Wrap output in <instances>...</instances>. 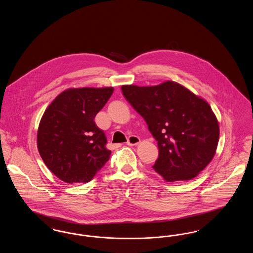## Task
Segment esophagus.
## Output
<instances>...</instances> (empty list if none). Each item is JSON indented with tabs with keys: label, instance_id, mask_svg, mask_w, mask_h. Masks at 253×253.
I'll return each instance as SVG.
<instances>
[{
	"label": "esophagus",
	"instance_id": "esophagus-1",
	"mask_svg": "<svg viewBox=\"0 0 253 253\" xmlns=\"http://www.w3.org/2000/svg\"><path fill=\"white\" fill-rule=\"evenodd\" d=\"M140 142V138L136 135H131L129 136L128 140H127V145L129 146H134V145H137Z\"/></svg>",
	"mask_w": 253,
	"mask_h": 253
}]
</instances>
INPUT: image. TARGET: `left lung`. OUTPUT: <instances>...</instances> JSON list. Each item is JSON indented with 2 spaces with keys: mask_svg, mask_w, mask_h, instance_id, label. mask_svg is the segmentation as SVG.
I'll use <instances>...</instances> for the list:
<instances>
[{
  "mask_svg": "<svg viewBox=\"0 0 253 253\" xmlns=\"http://www.w3.org/2000/svg\"><path fill=\"white\" fill-rule=\"evenodd\" d=\"M122 94L157 141L154 169L168 182L190 180L211 161L219 140L208 102L174 82L149 87L123 85Z\"/></svg>",
  "mask_w": 253,
  "mask_h": 253,
  "instance_id": "8db88e82",
  "label": "left lung"
}]
</instances>
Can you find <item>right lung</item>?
<instances>
[{"label":"right lung","mask_w":253,"mask_h":253,"mask_svg":"<svg viewBox=\"0 0 253 253\" xmlns=\"http://www.w3.org/2000/svg\"><path fill=\"white\" fill-rule=\"evenodd\" d=\"M113 92V87L68 89L45 110L38 130V150L60 180L89 182L108 161L105 133L94 119Z\"/></svg>","instance_id":"obj_1"}]
</instances>
